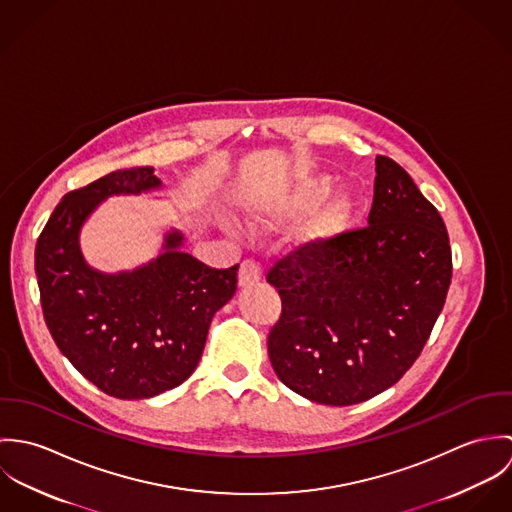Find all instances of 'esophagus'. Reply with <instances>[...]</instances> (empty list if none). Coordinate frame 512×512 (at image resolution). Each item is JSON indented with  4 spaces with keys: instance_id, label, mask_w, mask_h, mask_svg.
I'll return each instance as SVG.
<instances>
[{
    "instance_id": "34e87169",
    "label": "esophagus",
    "mask_w": 512,
    "mask_h": 512,
    "mask_svg": "<svg viewBox=\"0 0 512 512\" xmlns=\"http://www.w3.org/2000/svg\"><path fill=\"white\" fill-rule=\"evenodd\" d=\"M262 280V268L258 262L254 260H244L240 264V272H238V286L240 288H250L254 284H258Z\"/></svg>"
}]
</instances>
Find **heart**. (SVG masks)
<instances>
[{"instance_id":"heart-1","label":"heart","mask_w":512,"mask_h":512,"mask_svg":"<svg viewBox=\"0 0 512 512\" xmlns=\"http://www.w3.org/2000/svg\"><path fill=\"white\" fill-rule=\"evenodd\" d=\"M333 189V177L319 173L299 179L284 195L252 209L250 220L256 226L274 224L321 203ZM353 199L349 193H337L321 203L297 230V240L309 246H323L337 238L351 222Z\"/></svg>"}]
</instances>
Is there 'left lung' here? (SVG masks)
<instances>
[{
	"label": "left lung",
	"instance_id": "1",
	"mask_svg": "<svg viewBox=\"0 0 512 512\" xmlns=\"http://www.w3.org/2000/svg\"><path fill=\"white\" fill-rule=\"evenodd\" d=\"M266 280L282 297L268 337L278 378L317 404H359L420 357L451 284L447 230L412 177L376 155L368 226L295 248Z\"/></svg>",
	"mask_w": 512,
	"mask_h": 512
}]
</instances>
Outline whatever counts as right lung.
Here are the masks:
<instances>
[{"label":"right lung","mask_w":512,"mask_h":512,"mask_svg":"<svg viewBox=\"0 0 512 512\" xmlns=\"http://www.w3.org/2000/svg\"><path fill=\"white\" fill-rule=\"evenodd\" d=\"M153 167L112 171L65 195L35 248L45 323L71 365L108 396L142 400L185 382L199 365L211 321L236 292L238 264L209 268L183 252L179 230L132 272L102 274L84 262L78 234L112 195L159 189Z\"/></svg>","instance_id":"right-lung-1"}]
</instances>
